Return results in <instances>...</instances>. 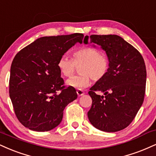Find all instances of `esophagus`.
I'll use <instances>...</instances> for the list:
<instances>
[{
    "instance_id": "esophagus-1",
    "label": "esophagus",
    "mask_w": 156,
    "mask_h": 156,
    "mask_svg": "<svg viewBox=\"0 0 156 156\" xmlns=\"http://www.w3.org/2000/svg\"><path fill=\"white\" fill-rule=\"evenodd\" d=\"M77 94H78L79 97L82 96V95L84 94V91L81 89H78L77 90Z\"/></svg>"
}]
</instances>
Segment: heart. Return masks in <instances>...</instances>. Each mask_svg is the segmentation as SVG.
Instances as JSON below:
<instances>
[{"mask_svg":"<svg viewBox=\"0 0 156 156\" xmlns=\"http://www.w3.org/2000/svg\"><path fill=\"white\" fill-rule=\"evenodd\" d=\"M80 75L72 76L66 83L70 87L82 89L87 87L94 80H101L108 73L110 62L105 54L100 53L97 48L86 46L75 51L73 59L62 55L57 61V67L62 76L70 77L79 66Z\"/></svg>","mask_w":156,"mask_h":156,"instance_id":"obj_1","label":"heart"}]
</instances>
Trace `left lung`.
<instances>
[{"instance_id": "left-lung-1", "label": "left lung", "mask_w": 156, "mask_h": 156, "mask_svg": "<svg viewBox=\"0 0 156 156\" xmlns=\"http://www.w3.org/2000/svg\"><path fill=\"white\" fill-rule=\"evenodd\" d=\"M89 42L106 52L110 66L89 91L92 104L88 118L99 130L119 132L132 123L143 103L147 76L143 57L119 35H91L90 39L86 36L83 43ZM96 91L104 95H97Z\"/></svg>"}]
</instances>
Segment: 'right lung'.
I'll return each mask as SVG.
<instances>
[{"label":"right lung","instance_id":"1","mask_svg":"<svg viewBox=\"0 0 156 156\" xmlns=\"http://www.w3.org/2000/svg\"><path fill=\"white\" fill-rule=\"evenodd\" d=\"M83 34L46 36L22 48L13 59L9 96L20 123L36 132H47L61 123L63 111L77 99L76 90L64 86L57 61Z\"/></svg>","mask_w":156,"mask_h":156}]
</instances>
